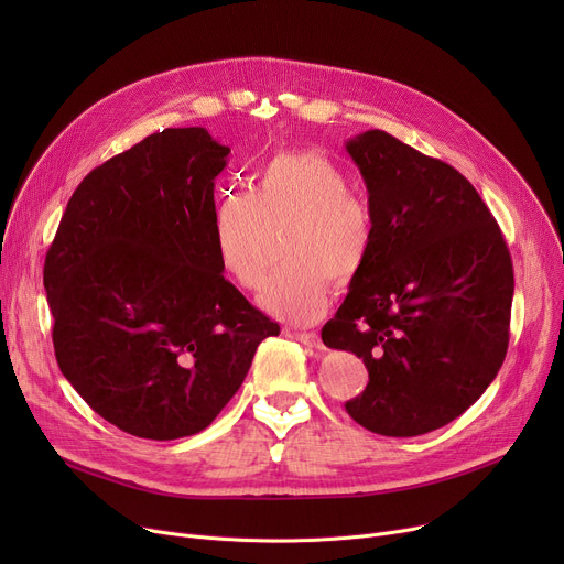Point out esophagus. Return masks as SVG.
Listing matches in <instances>:
<instances>
[{
    "label": "esophagus",
    "mask_w": 564,
    "mask_h": 564,
    "mask_svg": "<svg viewBox=\"0 0 564 564\" xmlns=\"http://www.w3.org/2000/svg\"><path fill=\"white\" fill-rule=\"evenodd\" d=\"M292 338L304 343V345H308V347H315V349L322 347V338H319V334H315V332H294Z\"/></svg>",
    "instance_id": "obj_1"
}]
</instances>
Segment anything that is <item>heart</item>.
Segmentation results:
<instances>
[{
	"label": "heart",
	"mask_w": 564,
	"mask_h": 564,
	"mask_svg": "<svg viewBox=\"0 0 564 564\" xmlns=\"http://www.w3.org/2000/svg\"><path fill=\"white\" fill-rule=\"evenodd\" d=\"M288 260L264 283L260 306L308 324L329 306L332 276L357 279L375 247L368 203L349 173L317 151H281L262 164L253 192H226L213 207V245L221 272L245 290L260 288L272 260V235Z\"/></svg>",
	"instance_id": "heart-1"
}]
</instances>
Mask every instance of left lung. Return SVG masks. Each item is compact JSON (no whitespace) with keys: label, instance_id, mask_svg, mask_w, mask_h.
<instances>
[{"label":"left lung","instance_id":"8db88e82","mask_svg":"<svg viewBox=\"0 0 564 564\" xmlns=\"http://www.w3.org/2000/svg\"><path fill=\"white\" fill-rule=\"evenodd\" d=\"M375 247L322 343L357 354L368 387L345 404L383 436H419L476 402L506 361L514 270L489 207L451 164L383 130L347 141Z\"/></svg>","mask_w":564,"mask_h":564}]
</instances>
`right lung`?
<instances>
[{
  "label": "right lung",
  "mask_w": 564,
  "mask_h": 564,
  "mask_svg": "<svg viewBox=\"0 0 564 564\" xmlns=\"http://www.w3.org/2000/svg\"><path fill=\"white\" fill-rule=\"evenodd\" d=\"M228 153L205 128L145 137L84 177L45 256L58 368L98 416L141 438L205 430L281 332L215 253Z\"/></svg>",
  "instance_id": "right-lung-1"
}]
</instances>
